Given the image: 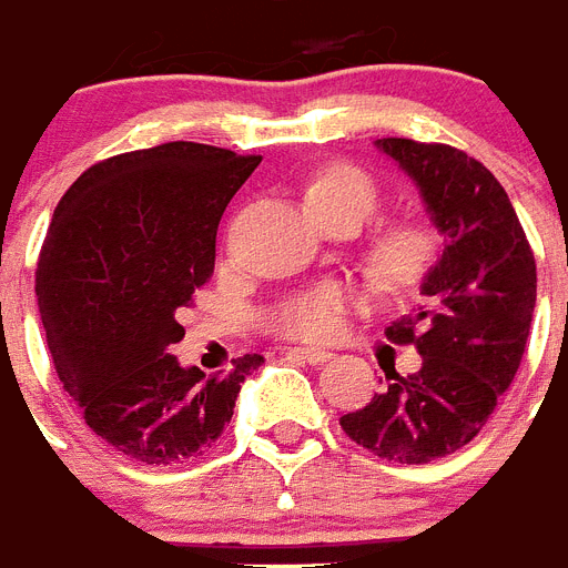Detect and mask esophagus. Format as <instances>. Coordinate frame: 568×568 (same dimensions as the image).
<instances>
[{
  "mask_svg": "<svg viewBox=\"0 0 568 568\" xmlns=\"http://www.w3.org/2000/svg\"><path fill=\"white\" fill-rule=\"evenodd\" d=\"M290 355L298 357V361L305 363H313V366H320V363H325L331 357V352H325V348H290Z\"/></svg>",
  "mask_w": 568,
  "mask_h": 568,
  "instance_id": "obj_1",
  "label": "esophagus"
}]
</instances>
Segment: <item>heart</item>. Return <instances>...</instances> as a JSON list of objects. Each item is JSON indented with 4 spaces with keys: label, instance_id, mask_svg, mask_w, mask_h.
I'll return each mask as SVG.
<instances>
[{
    "label": "heart",
    "instance_id": "heart-1",
    "mask_svg": "<svg viewBox=\"0 0 568 568\" xmlns=\"http://www.w3.org/2000/svg\"><path fill=\"white\" fill-rule=\"evenodd\" d=\"M305 205L322 225L352 222L357 229L378 211L381 184L372 172L361 170L355 163H322L305 184ZM434 255H437V234L428 222L393 220L372 234L366 261H369L375 278H381L384 284L407 287L428 272ZM355 305V290L331 281V284H320V287L302 290L296 296H290L275 311L272 325L290 339L328 343L343 334L348 313Z\"/></svg>",
    "mask_w": 568,
    "mask_h": 568
}]
</instances>
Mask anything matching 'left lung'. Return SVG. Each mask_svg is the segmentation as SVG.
Instances as JSON below:
<instances>
[{
    "instance_id": "left-lung-1",
    "label": "left lung",
    "mask_w": 568,
    "mask_h": 568,
    "mask_svg": "<svg viewBox=\"0 0 568 568\" xmlns=\"http://www.w3.org/2000/svg\"><path fill=\"white\" fill-rule=\"evenodd\" d=\"M378 149L416 181L446 248L422 281L425 305L384 334L416 346L422 366L339 425L396 464H430L478 437L519 369L537 305V261L505 187L446 143L384 138Z\"/></svg>"
}]
</instances>
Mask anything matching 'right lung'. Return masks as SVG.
<instances>
[{"label":"right lung","mask_w":568,"mask_h":568,"mask_svg":"<svg viewBox=\"0 0 568 568\" xmlns=\"http://www.w3.org/2000/svg\"><path fill=\"white\" fill-rule=\"evenodd\" d=\"M261 155L161 143L93 163L54 207L38 261V307L63 389L93 434L140 464L199 457L231 422L240 384L184 369L181 307L213 275L216 229Z\"/></svg>","instance_id":"1"}]
</instances>
